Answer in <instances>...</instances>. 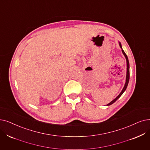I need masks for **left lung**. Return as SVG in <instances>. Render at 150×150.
<instances>
[{
    "instance_id": "1",
    "label": "left lung",
    "mask_w": 150,
    "mask_h": 150,
    "mask_svg": "<svg viewBox=\"0 0 150 150\" xmlns=\"http://www.w3.org/2000/svg\"><path fill=\"white\" fill-rule=\"evenodd\" d=\"M120 47L122 48L121 44L120 43ZM122 52L123 54L125 55V56L126 57V61H127V74H126V83H125V86H124V88H123V89H122V91L121 92V93H120L118 96H117L114 100H113L111 102H110L108 104H107V105H112V104H113L114 102H115L117 100H118V99L120 98V97H121V96L123 94V93L125 92V90L126 89V88H127V85H128V83H129V75H130V74H129V60H128V57H127V56L126 54L125 53V52L124 51V50H123L122 49Z\"/></svg>"
}]
</instances>
